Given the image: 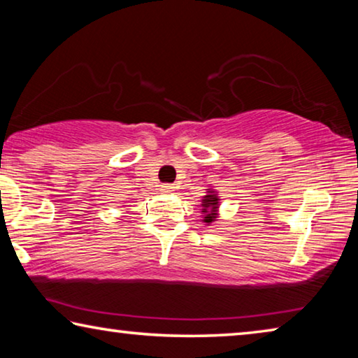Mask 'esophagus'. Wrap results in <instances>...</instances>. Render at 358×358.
Here are the masks:
<instances>
[{"label":"esophagus","mask_w":358,"mask_h":358,"mask_svg":"<svg viewBox=\"0 0 358 358\" xmlns=\"http://www.w3.org/2000/svg\"><path fill=\"white\" fill-rule=\"evenodd\" d=\"M161 191L162 192H172L173 191V186L172 185H162L161 186Z\"/></svg>","instance_id":"esophagus-1"}]
</instances>
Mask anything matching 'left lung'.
<instances>
[{
    "label": "left lung",
    "instance_id": "1",
    "mask_svg": "<svg viewBox=\"0 0 358 358\" xmlns=\"http://www.w3.org/2000/svg\"><path fill=\"white\" fill-rule=\"evenodd\" d=\"M216 205H217V197L215 196V194H208L207 197L203 199V213H205V222H211V221H215V217H216Z\"/></svg>",
    "mask_w": 358,
    "mask_h": 358
}]
</instances>
